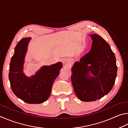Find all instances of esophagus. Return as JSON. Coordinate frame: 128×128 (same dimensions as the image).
I'll return each mask as SVG.
<instances>
[{"mask_svg": "<svg viewBox=\"0 0 128 128\" xmlns=\"http://www.w3.org/2000/svg\"><path fill=\"white\" fill-rule=\"evenodd\" d=\"M64 64H68V60H64Z\"/></svg>", "mask_w": 128, "mask_h": 128, "instance_id": "obj_1", "label": "esophagus"}]
</instances>
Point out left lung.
Instances as JSON below:
<instances>
[{
	"mask_svg": "<svg viewBox=\"0 0 128 128\" xmlns=\"http://www.w3.org/2000/svg\"><path fill=\"white\" fill-rule=\"evenodd\" d=\"M90 36L93 42L90 52L71 68L74 90L77 97L84 102L95 101L107 94L117 76L116 58L110 45L97 34Z\"/></svg>",
	"mask_w": 128,
	"mask_h": 128,
	"instance_id": "left-lung-1",
	"label": "left lung"
}]
</instances>
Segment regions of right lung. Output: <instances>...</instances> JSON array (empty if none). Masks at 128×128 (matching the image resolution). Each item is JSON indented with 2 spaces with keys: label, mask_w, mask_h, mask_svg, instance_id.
I'll use <instances>...</instances> for the list:
<instances>
[{
  "label": "right lung",
  "mask_w": 128,
  "mask_h": 128,
  "mask_svg": "<svg viewBox=\"0 0 128 128\" xmlns=\"http://www.w3.org/2000/svg\"><path fill=\"white\" fill-rule=\"evenodd\" d=\"M31 38L22 39L14 48L10 64L11 89L18 98L30 104H41L48 99L52 87L62 67L61 62L42 66L34 75L28 77L23 71L24 57Z\"/></svg>",
  "instance_id": "obj_1"
}]
</instances>
